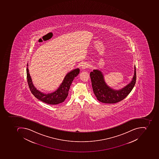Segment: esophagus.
I'll return each mask as SVG.
<instances>
[{
    "label": "esophagus",
    "mask_w": 159,
    "mask_h": 159,
    "mask_svg": "<svg viewBox=\"0 0 159 159\" xmlns=\"http://www.w3.org/2000/svg\"><path fill=\"white\" fill-rule=\"evenodd\" d=\"M89 67V65L87 63H83L82 65V68L83 69H86Z\"/></svg>",
    "instance_id": "34e87169"
}]
</instances>
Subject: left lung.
<instances>
[{"label":"left lung","mask_w":159,"mask_h":159,"mask_svg":"<svg viewBox=\"0 0 159 159\" xmlns=\"http://www.w3.org/2000/svg\"><path fill=\"white\" fill-rule=\"evenodd\" d=\"M131 82L122 89L115 90L107 85L102 73L98 70H93L90 73L93 91L98 100L107 104H114L124 100L129 94L136 81V67Z\"/></svg>","instance_id":"1"}]
</instances>
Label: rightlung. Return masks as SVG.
Here are the masks:
<instances>
[{
  "instance_id": "add662e5",
  "label": "right lung",
  "mask_w": 159,
  "mask_h": 159,
  "mask_svg": "<svg viewBox=\"0 0 159 159\" xmlns=\"http://www.w3.org/2000/svg\"><path fill=\"white\" fill-rule=\"evenodd\" d=\"M79 72L80 70L76 69L68 73L58 89L54 93L48 94L41 93L34 87L28 68H27V82L31 93L37 99L48 104L58 105L63 103L65 101L72 81L75 77L78 75Z\"/></svg>"
}]
</instances>
